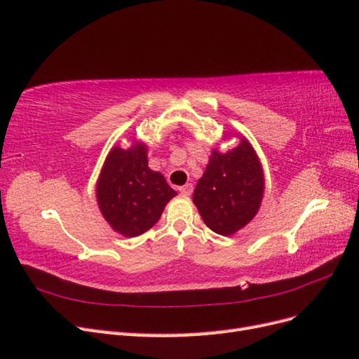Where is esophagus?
Listing matches in <instances>:
<instances>
[{"instance_id": "34e87169", "label": "esophagus", "mask_w": 359, "mask_h": 359, "mask_svg": "<svg viewBox=\"0 0 359 359\" xmlns=\"http://www.w3.org/2000/svg\"><path fill=\"white\" fill-rule=\"evenodd\" d=\"M180 191H181V194H184V196H190V194L193 193V184H186V186L180 187Z\"/></svg>"}]
</instances>
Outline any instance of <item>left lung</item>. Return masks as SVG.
I'll use <instances>...</instances> for the list:
<instances>
[{"mask_svg": "<svg viewBox=\"0 0 359 359\" xmlns=\"http://www.w3.org/2000/svg\"><path fill=\"white\" fill-rule=\"evenodd\" d=\"M264 170L245 137L227 153L212 149L193 193L203 223L215 233L233 235L252 222L264 196Z\"/></svg>", "mask_w": 359, "mask_h": 359, "instance_id": "obj_1", "label": "left lung"}]
</instances>
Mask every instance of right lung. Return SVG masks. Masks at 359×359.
Listing matches in <instances>:
<instances>
[{
    "label": "right lung",
    "mask_w": 359,
    "mask_h": 359,
    "mask_svg": "<svg viewBox=\"0 0 359 359\" xmlns=\"http://www.w3.org/2000/svg\"><path fill=\"white\" fill-rule=\"evenodd\" d=\"M147 145L114 147L97 180V203L112 229L127 238L153 227L166 203L177 196L160 172L148 168Z\"/></svg>",
    "instance_id": "add662e5"
}]
</instances>
